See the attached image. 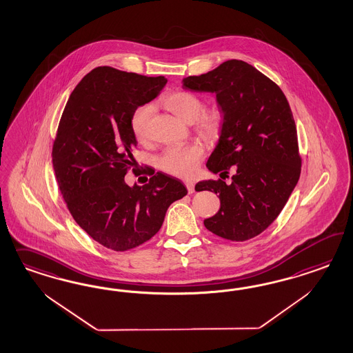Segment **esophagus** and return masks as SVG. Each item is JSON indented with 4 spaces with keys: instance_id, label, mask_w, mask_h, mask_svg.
I'll return each mask as SVG.
<instances>
[{
    "instance_id": "34e87169",
    "label": "esophagus",
    "mask_w": 353,
    "mask_h": 353,
    "mask_svg": "<svg viewBox=\"0 0 353 353\" xmlns=\"http://www.w3.org/2000/svg\"><path fill=\"white\" fill-rule=\"evenodd\" d=\"M185 186H186V189H188V192L189 194H192V192H195V183L192 181H185Z\"/></svg>"
}]
</instances>
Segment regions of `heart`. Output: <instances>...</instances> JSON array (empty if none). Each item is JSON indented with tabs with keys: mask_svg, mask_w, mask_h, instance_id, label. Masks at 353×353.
<instances>
[{
	"mask_svg": "<svg viewBox=\"0 0 353 353\" xmlns=\"http://www.w3.org/2000/svg\"><path fill=\"white\" fill-rule=\"evenodd\" d=\"M163 105L182 119L194 124V129L208 141L217 139L224 132L225 114L219 107L204 108V101L188 90H176L163 98ZM152 107L142 105L133 110L129 125L139 141H145L149 134L150 118ZM204 150L199 143L167 148L158 158L159 168L173 176L192 177L203 158Z\"/></svg>",
	"mask_w": 353,
	"mask_h": 353,
	"instance_id": "obj_1",
	"label": "heart"
}]
</instances>
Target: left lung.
<instances>
[{
    "label": "left lung",
    "instance_id": "1",
    "mask_svg": "<svg viewBox=\"0 0 353 353\" xmlns=\"http://www.w3.org/2000/svg\"><path fill=\"white\" fill-rule=\"evenodd\" d=\"M183 88L216 93L225 129L207 168L225 176L234 171L229 185L220 179L195 185L196 192L220 196L219 212L204 226L233 242L251 239L277 219L299 181L301 157L288 98L273 80L238 59L185 77Z\"/></svg>",
    "mask_w": 353,
    "mask_h": 353
}]
</instances>
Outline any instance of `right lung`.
Wrapping results in <instances>:
<instances>
[{
	"label": "right lung",
	"mask_w": 353,
	"mask_h": 353,
	"mask_svg": "<svg viewBox=\"0 0 353 353\" xmlns=\"http://www.w3.org/2000/svg\"><path fill=\"white\" fill-rule=\"evenodd\" d=\"M165 84L164 76L97 67L74 89L59 120L52 157L62 198L77 225L117 252L152 238L168 207L188 194L180 180L161 172H148L143 186L124 181L136 172L130 115Z\"/></svg>",
	"instance_id": "right-lung-1"
}]
</instances>
